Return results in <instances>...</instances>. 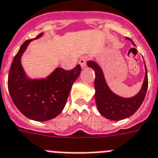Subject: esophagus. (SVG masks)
I'll use <instances>...</instances> for the list:
<instances>
[{"instance_id":"esophagus-1","label":"esophagus","mask_w":158,"mask_h":158,"mask_svg":"<svg viewBox=\"0 0 158 158\" xmlns=\"http://www.w3.org/2000/svg\"><path fill=\"white\" fill-rule=\"evenodd\" d=\"M86 61H87L86 58H81V59L79 60V64H80V65L81 66L82 69L86 66Z\"/></svg>"}]
</instances>
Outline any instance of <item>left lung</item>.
Masks as SVG:
<instances>
[{
	"label": "left lung",
	"mask_w": 158,
	"mask_h": 158,
	"mask_svg": "<svg viewBox=\"0 0 158 158\" xmlns=\"http://www.w3.org/2000/svg\"><path fill=\"white\" fill-rule=\"evenodd\" d=\"M127 39L131 40L129 38ZM133 45H135V43H133ZM87 65L92 69H94L95 73L94 98L98 111L102 116L109 120L118 121L131 117V115H133L138 110L144 99L148 85L146 66L144 80L140 91L134 97L126 99L118 96L111 91L105 81L103 71L95 62L88 61Z\"/></svg>",
	"instance_id": "obj_1"
}]
</instances>
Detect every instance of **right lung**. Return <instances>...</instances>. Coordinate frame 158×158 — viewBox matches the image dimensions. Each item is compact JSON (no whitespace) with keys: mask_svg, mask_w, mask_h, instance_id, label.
<instances>
[{"mask_svg":"<svg viewBox=\"0 0 158 158\" xmlns=\"http://www.w3.org/2000/svg\"><path fill=\"white\" fill-rule=\"evenodd\" d=\"M31 41H25L14 58L9 72L8 89L15 105L25 117L45 122L55 118L63 111L81 68L79 64L69 71L57 68L45 79H29L21 64V56Z\"/></svg>","mask_w":158,"mask_h":158,"instance_id":"right-lung-1","label":"right lung"}]
</instances>
